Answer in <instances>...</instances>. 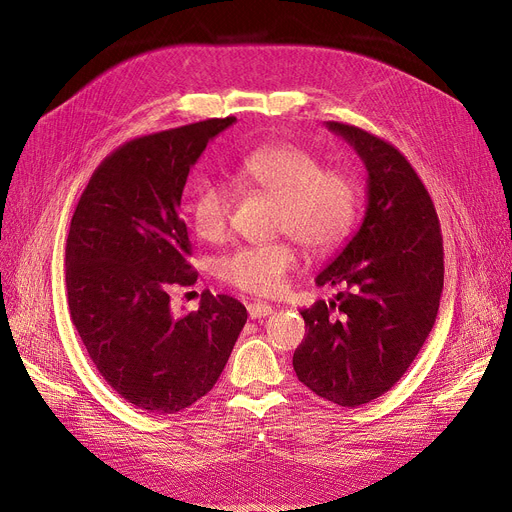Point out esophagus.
<instances>
[{
    "label": "esophagus",
    "mask_w": 512,
    "mask_h": 512,
    "mask_svg": "<svg viewBox=\"0 0 512 512\" xmlns=\"http://www.w3.org/2000/svg\"><path fill=\"white\" fill-rule=\"evenodd\" d=\"M247 311H249V317H251V319H261V317H267V315L274 313V309H271V304H267V302H263V300L251 302V304L247 306Z\"/></svg>",
    "instance_id": "esophagus-1"
}]
</instances>
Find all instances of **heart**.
I'll return each mask as SVG.
<instances>
[{
  "instance_id": "heart-1",
  "label": "heart",
  "mask_w": 512,
  "mask_h": 512,
  "mask_svg": "<svg viewBox=\"0 0 512 512\" xmlns=\"http://www.w3.org/2000/svg\"><path fill=\"white\" fill-rule=\"evenodd\" d=\"M236 183L276 199L271 228L294 236L313 253L337 247L350 234L358 214V185L339 168L296 144L276 142L249 152L234 173ZM234 195L216 179L201 181L191 197L189 216L203 241L220 243L230 228ZM298 263L290 238L263 245H243L218 261L226 284L251 294H276Z\"/></svg>"
}]
</instances>
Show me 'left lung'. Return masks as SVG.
Instances as JSON below:
<instances>
[{
    "label": "left lung",
    "instance_id": "8db88e82",
    "mask_svg": "<svg viewBox=\"0 0 512 512\" xmlns=\"http://www.w3.org/2000/svg\"><path fill=\"white\" fill-rule=\"evenodd\" d=\"M368 170L360 230L317 276L335 300L300 311L306 335L292 364L319 397L358 407L387 393L422 350L436 321L445 253L434 203L407 158L356 125L329 121Z\"/></svg>",
    "mask_w": 512,
    "mask_h": 512
}]
</instances>
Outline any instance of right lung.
Returning a JSON list of instances; mask_svg holds the SVG:
<instances>
[{
  "mask_svg": "<svg viewBox=\"0 0 512 512\" xmlns=\"http://www.w3.org/2000/svg\"><path fill=\"white\" fill-rule=\"evenodd\" d=\"M234 117L142 135L92 173L65 243L72 321L96 370L123 399L177 414L212 391L247 309L203 290L199 309L170 311V290L197 271L179 216L189 168Z\"/></svg>",
  "mask_w": 512,
  "mask_h": 512,
  "instance_id": "obj_1",
  "label": "right lung"
}]
</instances>
